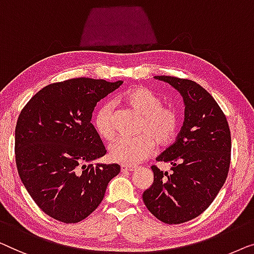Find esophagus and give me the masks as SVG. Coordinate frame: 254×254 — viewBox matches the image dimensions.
<instances>
[{
  "label": "esophagus",
  "instance_id": "esophagus-1",
  "mask_svg": "<svg viewBox=\"0 0 254 254\" xmlns=\"http://www.w3.org/2000/svg\"><path fill=\"white\" fill-rule=\"evenodd\" d=\"M135 166H126V164H123V166H121V170L123 171V173H127V171H133L135 170Z\"/></svg>",
  "mask_w": 254,
  "mask_h": 254
}]
</instances>
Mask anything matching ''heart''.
<instances>
[{
	"label": "heart",
	"mask_w": 254,
	"mask_h": 254,
	"mask_svg": "<svg viewBox=\"0 0 254 254\" xmlns=\"http://www.w3.org/2000/svg\"><path fill=\"white\" fill-rule=\"evenodd\" d=\"M127 105L140 115L134 137H121L109 147L113 161L134 164L142 161L158 147H166L177 135L180 117L173 107L162 105V99L148 88L137 86L123 95ZM93 126L100 138L112 140L116 134L113 103L99 107L93 117Z\"/></svg>",
	"instance_id": "b5f03b06"
}]
</instances>
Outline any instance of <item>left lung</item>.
<instances>
[{
    "label": "left lung",
    "instance_id": "left-lung-1",
    "mask_svg": "<svg viewBox=\"0 0 254 254\" xmlns=\"http://www.w3.org/2000/svg\"><path fill=\"white\" fill-rule=\"evenodd\" d=\"M183 96L185 119L176 141L156 161L171 164V175L152 166L154 181L142 194L146 207L168 224L188 222L208 208L227 180L231 135L227 117L212 95L193 80L156 76Z\"/></svg>",
    "mask_w": 254,
    "mask_h": 254
}]
</instances>
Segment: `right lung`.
<instances>
[{"label": "right lung", "mask_w": 254, "mask_h": 254, "mask_svg": "<svg viewBox=\"0 0 254 254\" xmlns=\"http://www.w3.org/2000/svg\"><path fill=\"white\" fill-rule=\"evenodd\" d=\"M123 81L73 78L49 84L19 114L15 154L19 177L42 212L77 223L94 212L119 164H84L107 153L91 123L96 103Z\"/></svg>", "instance_id": "right-lung-1"}]
</instances>
